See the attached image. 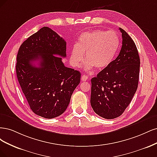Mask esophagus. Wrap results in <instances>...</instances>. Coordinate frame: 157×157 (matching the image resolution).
Returning a JSON list of instances; mask_svg holds the SVG:
<instances>
[{
    "label": "esophagus",
    "instance_id": "1",
    "mask_svg": "<svg viewBox=\"0 0 157 157\" xmlns=\"http://www.w3.org/2000/svg\"><path fill=\"white\" fill-rule=\"evenodd\" d=\"M81 79H82V82H85V81H87L88 79V76L86 75H82Z\"/></svg>",
    "mask_w": 157,
    "mask_h": 157
}]
</instances>
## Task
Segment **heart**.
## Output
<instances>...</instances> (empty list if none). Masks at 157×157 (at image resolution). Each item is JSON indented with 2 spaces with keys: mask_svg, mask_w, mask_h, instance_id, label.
I'll return each instance as SVG.
<instances>
[{
  "mask_svg": "<svg viewBox=\"0 0 157 157\" xmlns=\"http://www.w3.org/2000/svg\"><path fill=\"white\" fill-rule=\"evenodd\" d=\"M119 38L113 31L95 30L81 34L70 51V61L74 67L82 62L85 53V70L93 67L102 70L112 63L119 48Z\"/></svg>",
  "mask_w": 157,
  "mask_h": 157,
  "instance_id": "1",
  "label": "heart"
}]
</instances>
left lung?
I'll list each match as a JSON object with an SVG mask.
<instances>
[{"mask_svg": "<svg viewBox=\"0 0 157 157\" xmlns=\"http://www.w3.org/2000/svg\"><path fill=\"white\" fill-rule=\"evenodd\" d=\"M117 57L91 79L90 105L94 112L107 119L119 117L137 90L140 60L133 40L124 30Z\"/></svg>", "mask_w": 157, "mask_h": 157, "instance_id": "left-lung-1", "label": "left lung"}]
</instances>
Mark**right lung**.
Listing matches in <instances>:
<instances>
[{"label":"right lung","instance_id":"add662e5","mask_svg":"<svg viewBox=\"0 0 157 157\" xmlns=\"http://www.w3.org/2000/svg\"><path fill=\"white\" fill-rule=\"evenodd\" d=\"M66 50L64 40L44 27L23 42L17 53L16 69L22 91L33 112L45 119L65 112L80 82V72L65 67L60 57H66Z\"/></svg>","mask_w":157,"mask_h":157}]
</instances>
